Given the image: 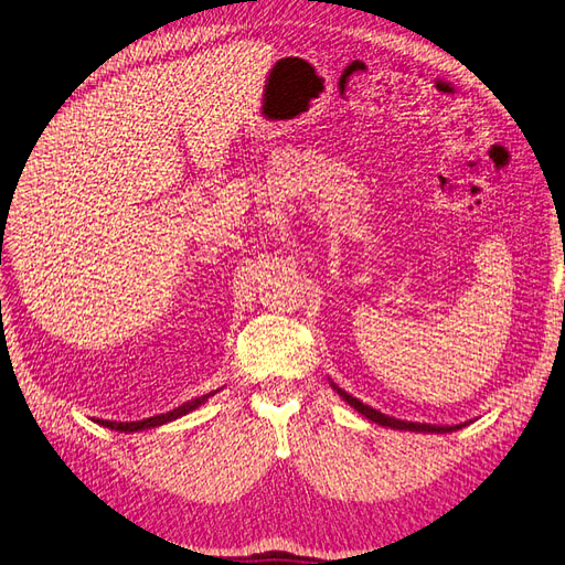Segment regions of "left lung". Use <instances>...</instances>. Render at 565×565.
Wrapping results in <instances>:
<instances>
[{
  "instance_id": "1",
  "label": "left lung",
  "mask_w": 565,
  "mask_h": 565,
  "mask_svg": "<svg viewBox=\"0 0 565 565\" xmlns=\"http://www.w3.org/2000/svg\"><path fill=\"white\" fill-rule=\"evenodd\" d=\"M334 390H338V394L342 396V399L352 406V408H356L361 416H365L369 420H373V423H377V425H385V428H394V430H411V433H454V430H461V428H466L468 423H461V425H430V423H411V420H399V418H392V416H385V414H380L377 408H373V406H369V404H363V402H359L356 396H352V394H347L344 390H340L338 385L334 383H330Z\"/></svg>"
}]
</instances>
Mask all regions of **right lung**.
Returning <instances> with one entry per match:
<instances>
[{"label": "right lung", "mask_w": 565, "mask_h": 565, "mask_svg": "<svg viewBox=\"0 0 565 565\" xmlns=\"http://www.w3.org/2000/svg\"><path fill=\"white\" fill-rule=\"evenodd\" d=\"M216 392H209V394H204V396H196V399H192V402H185L182 406H178V408H173V411H169V414H159V416H151V418H142V420H130V423H116V420H97L99 425H104V428H109V430H118V433H140V430H151V428H159V425H163V423H171V420H175V418H180V416H185V414H190V411H194V408H200L209 396H213Z\"/></svg>", "instance_id": "right-lung-1"}]
</instances>
